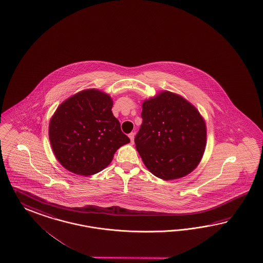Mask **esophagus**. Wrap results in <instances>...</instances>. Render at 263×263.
<instances>
[{
    "label": "esophagus",
    "mask_w": 263,
    "mask_h": 263,
    "mask_svg": "<svg viewBox=\"0 0 263 263\" xmlns=\"http://www.w3.org/2000/svg\"><path fill=\"white\" fill-rule=\"evenodd\" d=\"M128 137H129V139H130V142L133 143V142H134V139H135V133H130V134L128 135Z\"/></svg>",
    "instance_id": "esophagus-1"
}]
</instances>
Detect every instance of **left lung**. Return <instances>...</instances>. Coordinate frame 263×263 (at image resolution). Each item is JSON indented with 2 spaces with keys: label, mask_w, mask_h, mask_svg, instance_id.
I'll use <instances>...</instances> for the list:
<instances>
[{
  "label": "left lung",
  "mask_w": 263,
  "mask_h": 263,
  "mask_svg": "<svg viewBox=\"0 0 263 263\" xmlns=\"http://www.w3.org/2000/svg\"><path fill=\"white\" fill-rule=\"evenodd\" d=\"M142 125L135 138L145 166L168 181L190 174L201 161L206 146V124L186 99L162 91L142 102Z\"/></svg>",
  "instance_id": "1"
}]
</instances>
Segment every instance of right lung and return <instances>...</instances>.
<instances>
[{"instance_id":"add662e5","label":"right lung","mask_w":263,"mask_h":263,"mask_svg":"<svg viewBox=\"0 0 263 263\" xmlns=\"http://www.w3.org/2000/svg\"><path fill=\"white\" fill-rule=\"evenodd\" d=\"M112 106L110 96L98 89L80 91L58 106L48 135L53 153L66 170L83 176L96 174L129 142Z\"/></svg>"}]
</instances>
